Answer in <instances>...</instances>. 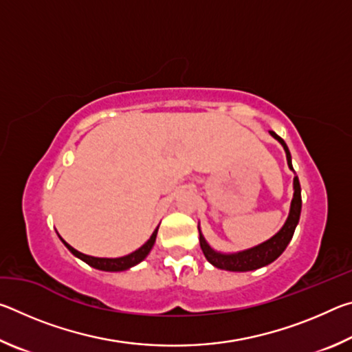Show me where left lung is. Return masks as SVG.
<instances>
[{
	"mask_svg": "<svg viewBox=\"0 0 352 352\" xmlns=\"http://www.w3.org/2000/svg\"><path fill=\"white\" fill-rule=\"evenodd\" d=\"M270 135L283 146L285 152V158H287L289 169L292 172H295L294 166H292V155L289 152L287 144H285L281 136H278L275 132H270ZM300 214H301V186H300V180H298V177L295 175L294 177V199L290 201L289 216L285 219L281 230H279L276 234H273L270 239L259 243V245L242 250V252L223 253V252H217V250H214L210 243L206 242L199 225L200 248L201 252H204L208 262L212 264L214 267H217L220 270L252 272L256 269H261V267L272 264L273 261H276L279 256L283 254L285 247L289 245L292 237H294L296 225L300 222Z\"/></svg>",
	"mask_w": 352,
	"mask_h": 352,
	"instance_id": "obj_1",
	"label": "left lung"
}]
</instances>
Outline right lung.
Masks as SVG:
<instances>
[{
  "instance_id": "obj_1",
  "label": "right lung",
  "mask_w": 352,
  "mask_h": 352,
  "mask_svg": "<svg viewBox=\"0 0 352 352\" xmlns=\"http://www.w3.org/2000/svg\"><path fill=\"white\" fill-rule=\"evenodd\" d=\"M157 233H158V226L155 228L152 236L148 237V241L144 243V245L140 247L138 250H135L133 253L121 256V258H96V256H90V254H83L80 252H77L76 248L69 245L68 242H65L60 236V241L63 242V245L67 247L71 253H73L76 258H79L80 261L87 262L88 265L93 267V269L102 270V272H124L135 267L136 264H140L141 261H144L147 258V254L151 253V250L155 243V239H157Z\"/></svg>"
}]
</instances>
